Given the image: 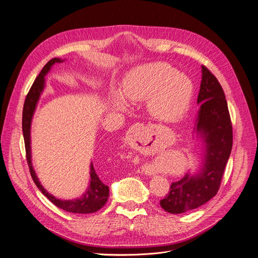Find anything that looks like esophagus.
Listing matches in <instances>:
<instances>
[{
	"label": "esophagus",
	"instance_id": "obj_1",
	"mask_svg": "<svg viewBox=\"0 0 258 258\" xmlns=\"http://www.w3.org/2000/svg\"><path fill=\"white\" fill-rule=\"evenodd\" d=\"M139 126H141V124L137 123V124L133 125V126H132V128L130 130V132H128V136H130V137H134V136L136 135V128H137V127H139Z\"/></svg>",
	"mask_w": 258,
	"mask_h": 258
}]
</instances>
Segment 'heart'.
<instances>
[{
	"mask_svg": "<svg viewBox=\"0 0 258 258\" xmlns=\"http://www.w3.org/2000/svg\"><path fill=\"white\" fill-rule=\"evenodd\" d=\"M194 91L191 79L162 61L138 66L123 79L121 95L113 93L111 103L124 111L131 102L147 100V109L155 118L176 121L188 109Z\"/></svg>",
	"mask_w": 258,
	"mask_h": 258,
	"instance_id": "b5f03b06",
	"label": "heart"
}]
</instances>
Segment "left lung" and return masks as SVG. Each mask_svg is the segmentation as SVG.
<instances>
[{
	"mask_svg": "<svg viewBox=\"0 0 258 258\" xmlns=\"http://www.w3.org/2000/svg\"><path fill=\"white\" fill-rule=\"evenodd\" d=\"M198 104L195 131L202 142L200 165L172 183L169 194L159 202L171 214L197 209L216 196L232 147V127L224 91L204 66Z\"/></svg>",
	"mask_w": 258,
	"mask_h": 258,
	"instance_id": "left-lung-1",
	"label": "left lung"
}]
</instances>
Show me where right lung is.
Returning <instances> with one entry per match:
<instances>
[{"label": "right lung", "instance_id": "right-lung-1", "mask_svg": "<svg viewBox=\"0 0 258 258\" xmlns=\"http://www.w3.org/2000/svg\"><path fill=\"white\" fill-rule=\"evenodd\" d=\"M64 61V59H60L54 57L50 59L47 63L44 66L41 73L34 81L28 96L26 98L25 105H23L22 111V133L23 139H25V145H26V152H27V160L30 168L31 176L37 185L40 191L47 198L52 204L56 207L67 211L70 213H76V214H89L95 213L100 209H102L108 201L109 198V187L104 184V182L100 179L99 175L97 174L95 168H93L92 161L90 162V171H89V182L85 192L77 198L72 200H60L55 198L54 196L50 195L42 186L39 178L34 170L33 163H32V149H31V126L33 116L36 111L38 102L40 97L45 88V76L49 73L52 66L54 63H59Z\"/></svg>", "mask_w": 258, "mask_h": 258}]
</instances>
